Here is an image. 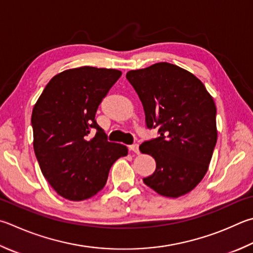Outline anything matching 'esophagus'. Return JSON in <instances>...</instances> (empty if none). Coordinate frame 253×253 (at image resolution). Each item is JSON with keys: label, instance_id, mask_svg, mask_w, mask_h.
I'll return each instance as SVG.
<instances>
[{"label": "esophagus", "instance_id": "esophagus-1", "mask_svg": "<svg viewBox=\"0 0 253 253\" xmlns=\"http://www.w3.org/2000/svg\"><path fill=\"white\" fill-rule=\"evenodd\" d=\"M129 150L134 151L135 154H139V146L137 144H134V145H130L129 146Z\"/></svg>", "mask_w": 253, "mask_h": 253}]
</instances>
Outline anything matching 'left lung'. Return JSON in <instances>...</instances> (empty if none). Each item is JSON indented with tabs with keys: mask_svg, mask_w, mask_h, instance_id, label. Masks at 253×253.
I'll return each mask as SVG.
<instances>
[{
	"mask_svg": "<svg viewBox=\"0 0 253 253\" xmlns=\"http://www.w3.org/2000/svg\"><path fill=\"white\" fill-rule=\"evenodd\" d=\"M145 111L148 129L158 128L157 138L139 146L156 160V170L144 178L159 195L177 198L203 180L217 142V108L197 77L169 63L129 71Z\"/></svg>",
	"mask_w": 253,
	"mask_h": 253,
	"instance_id": "1",
	"label": "left lung"
}]
</instances>
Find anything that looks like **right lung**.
I'll list each match as a JSON object with an SVG mask.
<instances>
[{
  "instance_id": "add662e5",
  "label": "right lung",
  "mask_w": 253,
  "mask_h": 253,
  "mask_svg": "<svg viewBox=\"0 0 253 253\" xmlns=\"http://www.w3.org/2000/svg\"><path fill=\"white\" fill-rule=\"evenodd\" d=\"M121 75V71L90 66L64 71L49 81L33 108L40 168L53 189L68 200L88 199L102 190L113 164L128 153L126 146L107 140L95 119Z\"/></svg>"
}]
</instances>
